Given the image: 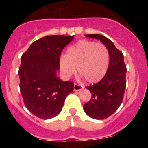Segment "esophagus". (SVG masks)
<instances>
[{
    "label": "esophagus",
    "instance_id": "34e87169",
    "mask_svg": "<svg viewBox=\"0 0 148 148\" xmlns=\"http://www.w3.org/2000/svg\"><path fill=\"white\" fill-rule=\"evenodd\" d=\"M84 88V86H81V85H79L77 84H74V91H78V90H81V89Z\"/></svg>",
    "mask_w": 148,
    "mask_h": 148
}]
</instances>
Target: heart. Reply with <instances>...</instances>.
<instances>
[{
    "mask_svg": "<svg viewBox=\"0 0 148 148\" xmlns=\"http://www.w3.org/2000/svg\"><path fill=\"white\" fill-rule=\"evenodd\" d=\"M108 49L102 44L89 40H81L67 48V53L60 56V68L66 78L76 70L88 83L99 81L105 76L109 65Z\"/></svg>",
    "mask_w": 148,
    "mask_h": 148,
    "instance_id": "1",
    "label": "heart"
}]
</instances>
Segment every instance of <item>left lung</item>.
<instances>
[{
    "label": "left lung",
    "mask_w": 148,
    "mask_h": 148,
    "mask_svg": "<svg viewBox=\"0 0 148 148\" xmlns=\"http://www.w3.org/2000/svg\"><path fill=\"white\" fill-rule=\"evenodd\" d=\"M85 36L99 40L109 51V65L106 74L98 83L86 87L90 91L92 97L84 105V111L88 116L103 120L113 114L123 102L127 85L126 64L123 53L109 39L99 34Z\"/></svg>",
    "instance_id": "obj_1"
}]
</instances>
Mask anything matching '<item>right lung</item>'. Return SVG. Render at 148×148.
Segmentation results:
<instances>
[{"label": "right lung", "instance_id": "add662e5", "mask_svg": "<svg viewBox=\"0 0 148 148\" xmlns=\"http://www.w3.org/2000/svg\"><path fill=\"white\" fill-rule=\"evenodd\" d=\"M73 39L71 35L44 37L22 55L20 92L25 106L37 118L47 120L58 115L65 98L74 90V83L56 76L61 52Z\"/></svg>", "mask_w": 148, "mask_h": 148}]
</instances>
